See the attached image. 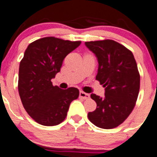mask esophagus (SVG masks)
<instances>
[{
  "label": "esophagus",
  "instance_id": "34e87169",
  "mask_svg": "<svg viewBox=\"0 0 157 157\" xmlns=\"http://www.w3.org/2000/svg\"><path fill=\"white\" fill-rule=\"evenodd\" d=\"M80 97L83 99H88L90 98V94L83 91H80Z\"/></svg>",
  "mask_w": 157,
  "mask_h": 157
}]
</instances>
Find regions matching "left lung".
Here are the masks:
<instances>
[{
    "mask_svg": "<svg viewBox=\"0 0 157 157\" xmlns=\"http://www.w3.org/2000/svg\"><path fill=\"white\" fill-rule=\"evenodd\" d=\"M98 61L96 80L105 87V98L92 94L95 111L87 116L94 125L110 129L121 125L132 112L138 98L140 76L132 52L111 39L86 42Z\"/></svg>",
    "mask_w": 157,
    "mask_h": 157,
    "instance_id": "8db88e82",
    "label": "left lung"
}]
</instances>
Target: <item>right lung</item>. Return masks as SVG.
Returning a JSON list of instances; mask_svg holds the SVG:
<instances>
[{
	"mask_svg": "<svg viewBox=\"0 0 157 157\" xmlns=\"http://www.w3.org/2000/svg\"><path fill=\"white\" fill-rule=\"evenodd\" d=\"M80 43L45 37L29 44L25 52L19 66V95L27 113L40 125L62 122L70 103L79 97L77 88L63 90L51 80L60 71L64 58Z\"/></svg>",
	"mask_w": 157,
	"mask_h": 157,
	"instance_id": "add662e5",
	"label": "right lung"
}]
</instances>
